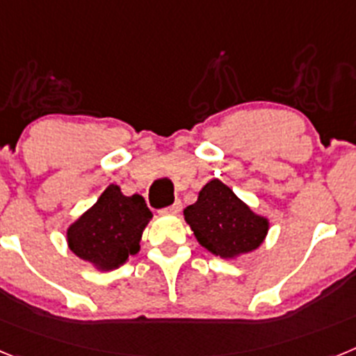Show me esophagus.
Returning <instances> with one entry per match:
<instances>
[{"instance_id": "obj_1", "label": "esophagus", "mask_w": 356, "mask_h": 356, "mask_svg": "<svg viewBox=\"0 0 356 356\" xmlns=\"http://www.w3.org/2000/svg\"><path fill=\"white\" fill-rule=\"evenodd\" d=\"M165 212H168V213H180L181 212V201L180 200L175 201L171 207H168V209H165Z\"/></svg>"}]
</instances>
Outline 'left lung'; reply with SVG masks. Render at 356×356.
Instances as JSON below:
<instances>
[{"instance_id": "obj_1", "label": "left lung", "mask_w": 356, "mask_h": 356, "mask_svg": "<svg viewBox=\"0 0 356 356\" xmlns=\"http://www.w3.org/2000/svg\"><path fill=\"white\" fill-rule=\"evenodd\" d=\"M184 216L201 246L221 259L254 251L269 229V219L254 213L221 180H210L201 188Z\"/></svg>"}]
</instances>
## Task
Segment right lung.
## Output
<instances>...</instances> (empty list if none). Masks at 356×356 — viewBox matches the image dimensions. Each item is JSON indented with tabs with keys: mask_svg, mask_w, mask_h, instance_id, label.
I'll list each match as a JSON object with an SVG mask.
<instances>
[{
	"mask_svg": "<svg viewBox=\"0 0 356 356\" xmlns=\"http://www.w3.org/2000/svg\"><path fill=\"white\" fill-rule=\"evenodd\" d=\"M151 217L143 196H124L119 185L112 184L67 228L69 250L99 271L118 269L130 254L139 253Z\"/></svg>",
	"mask_w": 356,
	"mask_h": 356,
	"instance_id": "obj_1",
	"label": "right lung"
}]
</instances>
